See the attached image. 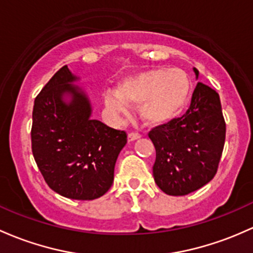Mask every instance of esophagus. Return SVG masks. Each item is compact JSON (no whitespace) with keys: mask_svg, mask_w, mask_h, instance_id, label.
I'll return each instance as SVG.
<instances>
[{"mask_svg":"<svg viewBox=\"0 0 253 253\" xmlns=\"http://www.w3.org/2000/svg\"><path fill=\"white\" fill-rule=\"evenodd\" d=\"M140 138V134L138 132H129L128 133V142H133V140Z\"/></svg>","mask_w":253,"mask_h":253,"instance_id":"esophagus-1","label":"esophagus"}]
</instances>
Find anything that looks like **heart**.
<instances>
[{
    "mask_svg": "<svg viewBox=\"0 0 253 253\" xmlns=\"http://www.w3.org/2000/svg\"><path fill=\"white\" fill-rule=\"evenodd\" d=\"M190 81L180 69L159 68L122 81L119 91L105 94V105L115 114H126L128 105H139L145 124L158 126L177 118L187 105Z\"/></svg>",
    "mask_w": 253,
    "mask_h": 253,
    "instance_id": "heart-1",
    "label": "heart"
}]
</instances>
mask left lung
I'll return each mask as SVG.
<instances>
[{
    "instance_id": "1",
    "label": "left lung",
    "mask_w": 253,
    "mask_h": 253,
    "mask_svg": "<svg viewBox=\"0 0 253 253\" xmlns=\"http://www.w3.org/2000/svg\"><path fill=\"white\" fill-rule=\"evenodd\" d=\"M148 135L156 150L153 174L158 187L172 196L200 189L217 173L224 147L219 95L198 82L187 113L154 127Z\"/></svg>"
}]
</instances>
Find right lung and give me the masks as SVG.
<instances>
[{"label":"right lung","mask_w":253,"mask_h":253,"mask_svg":"<svg viewBox=\"0 0 253 253\" xmlns=\"http://www.w3.org/2000/svg\"><path fill=\"white\" fill-rule=\"evenodd\" d=\"M78 78L64 65L41 89L34 103L31 149L48 187L74 200H94L110 189L116 160L127 134L91 119ZM70 94L72 100L63 102Z\"/></svg>","instance_id":"obj_1"}]
</instances>
